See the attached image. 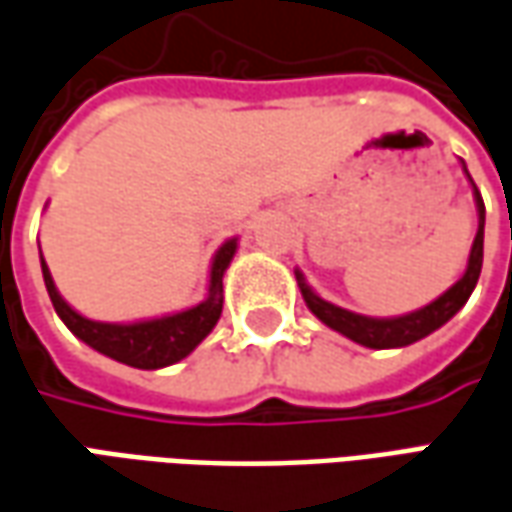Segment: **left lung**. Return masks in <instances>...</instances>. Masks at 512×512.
<instances>
[{
    "label": "left lung",
    "mask_w": 512,
    "mask_h": 512,
    "mask_svg": "<svg viewBox=\"0 0 512 512\" xmlns=\"http://www.w3.org/2000/svg\"><path fill=\"white\" fill-rule=\"evenodd\" d=\"M462 170L471 182L476 201V215H479V227H476V238L471 243V255H468V266L462 271V277L457 283L451 285L448 291H443L437 300H431L429 305L409 311L401 316H364L356 311H347L336 302L322 300L314 288L308 285L305 274L300 269H294L297 285L302 291V300L308 305V311L328 325L330 330L347 336L350 342L361 344V347H370V350H395V347H406V344H415L420 339H426L429 333L440 330L446 325L451 316H457L462 311V305L468 302V297L474 294L476 280H479V271H482V255H485V201L476 190L471 173L462 162Z\"/></svg>",
    "instance_id": "8db88e82"
}]
</instances>
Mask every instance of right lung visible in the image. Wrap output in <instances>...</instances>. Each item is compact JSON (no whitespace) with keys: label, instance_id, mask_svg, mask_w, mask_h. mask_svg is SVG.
Returning <instances> with one entry per match:
<instances>
[{"label":"right lung","instance_id":"right-lung-1","mask_svg":"<svg viewBox=\"0 0 512 512\" xmlns=\"http://www.w3.org/2000/svg\"><path fill=\"white\" fill-rule=\"evenodd\" d=\"M235 252H238V238H227L212 255L204 300L173 314L148 316V319H134V322H97L75 311L55 288L50 266L41 255V246H38V260H41V274H44V285H47L55 314L61 316V322L83 344L137 370H162L190 356L218 325L221 308H224V274Z\"/></svg>","mask_w":512,"mask_h":512}]
</instances>
